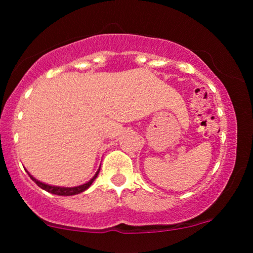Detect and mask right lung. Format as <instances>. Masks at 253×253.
Wrapping results in <instances>:
<instances>
[{
  "label": "right lung",
  "mask_w": 253,
  "mask_h": 253,
  "mask_svg": "<svg viewBox=\"0 0 253 253\" xmlns=\"http://www.w3.org/2000/svg\"><path fill=\"white\" fill-rule=\"evenodd\" d=\"M98 172H100V170H98L97 172L95 173V176L92 177V178L90 179V181H89L88 183H85V184L78 185V187H72V188L54 187V185H48V184H45V183H42V182L38 181V179L34 178L33 176H31L30 173H28V175H30L31 178L33 179V181L37 183V185H39V187L42 188V189L46 190V191H48V193L54 194V195H60V196H71V195H76V194H80V193H82V191H84V190L88 189V188L90 187V185L92 184V182L95 181V178H96V177H97Z\"/></svg>",
  "instance_id": "1"
}]
</instances>
